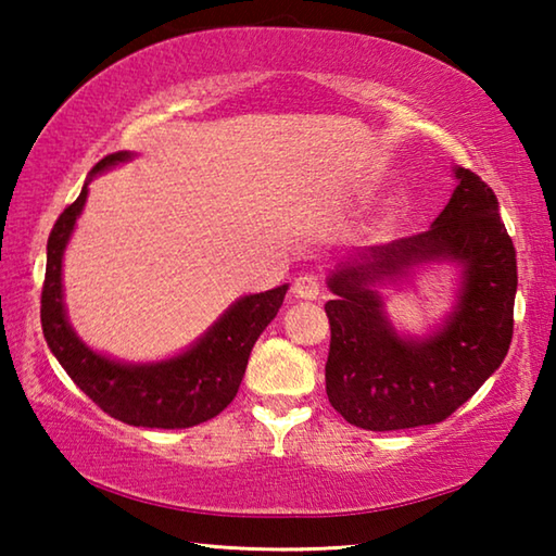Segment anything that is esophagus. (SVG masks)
<instances>
[{
	"instance_id": "obj_1",
	"label": "esophagus",
	"mask_w": 556,
	"mask_h": 556,
	"mask_svg": "<svg viewBox=\"0 0 556 556\" xmlns=\"http://www.w3.org/2000/svg\"><path fill=\"white\" fill-rule=\"evenodd\" d=\"M294 294L301 299H318V294H321V279L312 275V271L299 275L294 279Z\"/></svg>"
}]
</instances>
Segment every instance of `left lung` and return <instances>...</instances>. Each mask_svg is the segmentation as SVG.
<instances>
[{
	"label": "left lung",
	"instance_id": "left-lung-1",
	"mask_svg": "<svg viewBox=\"0 0 556 556\" xmlns=\"http://www.w3.org/2000/svg\"><path fill=\"white\" fill-rule=\"evenodd\" d=\"M458 186L429 230L370 248L365 265L328 279L331 348L326 394L353 427L394 431L439 425L501 368L513 341L517 260L493 188L456 168ZM454 258L467 267L459 308L427 342H404L381 316L372 280L417 261Z\"/></svg>",
	"mask_w": 556,
	"mask_h": 556
}]
</instances>
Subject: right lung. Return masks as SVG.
I'll list each match as a JSON object with an SVG mask.
<instances>
[{"mask_svg": "<svg viewBox=\"0 0 556 556\" xmlns=\"http://www.w3.org/2000/svg\"><path fill=\"white\" fill-rule=\"evenodd\" d=\"M129 159L127 152L108 154L92 166V174ZM88 199H78L59 215L49 235L46 277L41 289V326L46 343L59 357L71 380L98 407L131 427L186 429L208 421L228 407L238 394L252 345L277 316L287 285L240 299L191 351L154 365H122L92 353L78 341L65 321L61 262L75 218Z\"/></svg>", "mask_w": 556, "mask_h": 556, "instance_id": "add662e5", "label": "right lung"}]
</instances>
